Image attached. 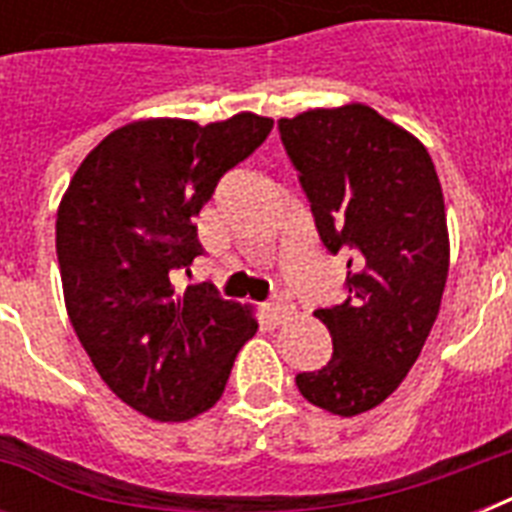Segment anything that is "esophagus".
<instances>
[{"instance_id": "1", "label": "esophagus", "mask_w": 512, "mask_h": 512, "mask_svg": "<svg viewBox=\"0 0 512 512\" xmlns=\"http://www.w3.org/2000/svg\"><path fill=\"white\" fill-rule=\"evenodd\" d=\"M292 311H295V308H292V303H289V300H284V297H273V300H268V303H265V313H268V316H271L276 324L287 321L289 316H292Z\"/></svg>"}]
</instances>
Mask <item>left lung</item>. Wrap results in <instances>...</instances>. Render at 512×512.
<instances>
[{"instance_id": "left-lung-1", "label": "left lung", "mask_w": 512, "mask_h": 512, "mask_svg": "<svg viewBox=\"0 0 512 512\" xmlns=\"http://www.w3.org/2000/svg\"><path fill=\"white\" fill-rule=\"evenodd\" d=\"M324 247L348 252V300L313 313L332 358L297 374L313 406L356 417L401 385L428 340L449 273L441 180L428 148L364 103L279 119Z\"/></svg>"}]
</instances>
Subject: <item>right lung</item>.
Returning a JSON list of instances; mask_svg holds the SVG:
<instances>
[{
  "mask_svg": "<svg viewBox=\"0 0 512 512\" xmlns=\"http://www.w3.org/2000/svg\"><path fill=\"white\" fill-rule=\"evenodd\" d=\"M273 127L252 111L196 124L140 119L84 156L58 207L55 249L68 319L108 388L135 412L185 422L220 401L257 332L252 305L177 289L201 255L193 217L217 180Z\"/></svg>",
  "mask_w": 512,
  "mask_h": 512,
  "instance_id": "right-lung-1",
  "label": "right lung"
}]
</instances>
